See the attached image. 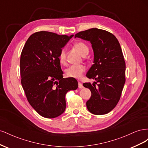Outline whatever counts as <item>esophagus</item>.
<instances>
[{"label": "esophagus", "instance_id": "esophagus-1", "mask_svg": "<svg viewBox=\"0 0 148 148\" xmlns=\"http://www.w3.org/2000/svg\"><path fill=\"white\" fill-rule=\"evenodd\" d=\"M78 88L80 89H82L83 88V84L81 82H78Z\"/></svg>", "mask_w": 148, "mask_h": 148}]
</instances>
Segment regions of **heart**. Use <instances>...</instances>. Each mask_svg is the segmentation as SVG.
<instances>
[{
  "label": "heart",
  "mask_w": 148,
  "mask_h": 148,
  "mask_svg": "<svg viewBox=\"0 0 148 148\" xmlns=\"http://www.w3.org/2000/svg\"><path fill=\"white\" fill-rule=\"evenodd\" d=\"M75 47L80 52L82 56L89 52V48L86 44L82 42H79L75 44ZM59 60L62 64L66 63V51L65 49H61L59 55ZM86 70L85 66L79 65H71L65 70V73L67 77L73 78H80L83 75L84 71Z\"/></svg>",
  "instance_id": "obj_1"
}]
</instances>
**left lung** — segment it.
<instances>
[{"mask_svg": "<svg viewBox=\"0 0 148 148\" xmlns=\"http://www.w3.org/2000/svg\"><path fill=\"white\" fill-rule=\"evenodd\" d=\"M76 38L90 42L94 52L93 65L86 77L95 82L83 83L91 92L87 109L93 114H106L117 106L125 83V62L120 43L114 34L97 28L81 31Z\"/></svg>", "mask_w": 148, "mask_h": 148, "instance_id": "obj_1", "label": "left lung"}]
</instances>
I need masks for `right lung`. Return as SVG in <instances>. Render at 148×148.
I'll list each match as a JSON object with an SVG mask.
<instances>
[{
    "label": "right lung",
    "instance_id": "right-lung-1",
    "mask_svg": "<svg viewBox=\"0 0 148 148\" xmlns=\"http://www.w3.org/2000/svg\"><path fill=\"white\" fill-rule=\"evenodd\" d=\"M73 34L40 31L31 35L20 57L21 85L31 107L43 117L56 118L64 112L65 95L78 88L77 80L63 78L59 55Z\"/></svg>",
    "mask_w": 148,
    "mask_h": 148
}]
</instances>
